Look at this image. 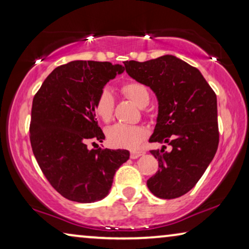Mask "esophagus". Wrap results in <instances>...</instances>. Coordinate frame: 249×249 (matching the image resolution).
Here are the masks:
<instances>
[{"label": "esophagus", "mask_w": 249, "mask_h": 249, "mask_svg": "<svg viewBox=\"0 0 249 249\" xmlns=\"http://www.w3.org/2000/svg\"><path fill=\"white\" fill-rule=\"evenodd\" d=\"M144 154H145V152H142V151H132L130 153V158L135 160V159H138L139 156H142Z\"/></svg>", "instance_id": "34e87169"}]
</instances>
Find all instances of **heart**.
Listing matches in <instances>:
<instances>
[{
  "label": "heart",
  "instance_id": "1",
  "mask_svg": "<svg viewBox=\"0 0 249 249\" xmlns=\"http://www.w3.org/2000/svg\"><path fill=\"white\" fill-rule=\"evenodd\" d=\"M121 91L138 107L144 108L149 103V93L144 85L137 81H127L122 85ZM114 110V96L108 88L100 91L94 103V112L103 122H110ZM146 137V131L138 125L114 124L107 130V139L115 148H137Z\"/></svg>",
  "mask_w": 249,
  "mask_h": 249
}]
</instances>
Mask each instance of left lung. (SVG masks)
Listing matches in <instances>:
<instances>
[{
  "label": "left lung",
  "instance_id": "8db88e82",
  "mask_svg": "<svg viewBox=\"0 0 249 249\" xmlns=\"http://www.w3.org/2000/svg\"><path fill=\"white\" fill-rule=\"evenodd\" d=\"M132 79L151 88L159 102L151 142H166L153 149L159 170L147 180L152 194L163 199L185 195L212 162L219 145L216 95L197 68L175 55L145 62L125 61Z\"/></svg>",
  "mask_w": 249,
  "mask_h": 249
}]
</instances>
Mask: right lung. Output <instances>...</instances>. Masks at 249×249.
Here are the masks:
<instances>
[{
  "label": "right lung",
  "mask_w": 249,
  "mask_h": 249,
  "mask_svg": "<svg viewBox=\"0 0 249 249\" xmlns=\"http://www.w3.org/2000/svg\"><path fill=\"white\" fill-rule=\"evenodd\" d=\"M122 64L76 60L51 72L33 100L30 142L39 168L67 199L94 203L110 193L113 177L127 162V149H88L87 139L102 142L94 103Z\"/></svg>",
  "instance_id": "add662e5"
}]
</instances>
